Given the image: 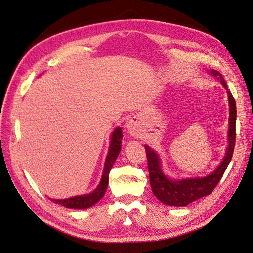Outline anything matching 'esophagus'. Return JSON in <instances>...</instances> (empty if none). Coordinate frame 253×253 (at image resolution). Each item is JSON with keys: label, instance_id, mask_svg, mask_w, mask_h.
<instances>
[{"label": "esophagus", "instance_id": "esophagus-1", "mask_svg": "<svg viewBox=\"0 0 253 253\" xmlns=\"http://www.w3.org/2000/svg\"><path fill=\"white\" fill-rule=\"evenodd\" d=\"M127 131L134 137H138L139 135H140V128H139L138 125H137V122L135 121V120L128 121V123H127Z\"/></svg>", "mask_w": 253, "mask_h": 253}]
</instances>
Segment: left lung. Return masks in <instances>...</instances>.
<instances>
[{"label":"left lung","mask_w":253,"mask_h":253,"mask_svg":"<svg viewBox=\"0 0 253 253\" xmlns=\"http://www.w3.org/2000/svg\"><path fill=\"white\" fill-rule=\"evenodd\" d=\"M209 73L220 78V82L226 89L227 96H229L230 119L229 133H227L229 146L226 148L225 157L211 175L201 178H187V179L181 180H173L164 175L161 169L160 158L156 151L152 150L149 146L145 145L151 190L153 194L156 195V198L161 201L163 204L170 206H187L193 201L209 195L221 180L227 165L230 164L232 160L236 138V103L231 92L227 90V85L222 75L218 71H211Z\"/></svg>","instance_id":"8db88e82"}]
</instances>
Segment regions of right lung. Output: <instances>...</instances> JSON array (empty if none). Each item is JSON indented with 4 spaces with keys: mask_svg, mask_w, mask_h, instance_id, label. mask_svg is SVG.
<instances>
[{
    "mask_svg": "<svg viewBox=\"0 0 253 253\" xmlns=\"http://www.w3.org/2000/svg\"><path fill=\"white\" fill-rule=\"evenodd\" d=\"M122 130L120 127H117L112 134V140H110V146L108 150V155L106 157L105 165H104V170L102 175V179L97 188L92 193L85 194V195H78L74 196V198L64 199V200H52L54 203L62 205L66 208H76V209H84L89 208L93 206L94 204L100 201L104 194L106 192V189L108 186V175L109 171L112 169L113 165L116 161L117 157H118L119 152L121 150V140H122Z\"/></svg>",
    "mask_w": 253,
    "mask_h": 253,
    "instance_id": "obj_1",
    "label": "right lung"
}]
</instances>
